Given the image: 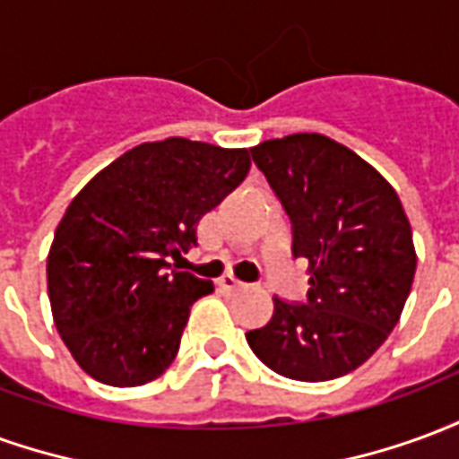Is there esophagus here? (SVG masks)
<instances>
[{
    "label": "esophagus",
    "mask_w": 459,
    "mask_h": 459,
    "mask_svg": "<svg viewBox=\"0 0 459 459\" xmlns=\"http://www.w3.org/2000/svg\"><path fill=\"white\" fill-rule=\"evenodd\" d=\"M219 288L223 290V292H243V290H248V285L236 280L233 275H223V278H219Z\"/></svg>",
    "instance_id": "esophagus-1"
}]
</instances>
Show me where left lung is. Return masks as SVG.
<instances>
[{"label": "left lung", "instance_id": "left-lung-1", "mask_svg": "<svg viewBox=\"0 0 459 459\" xmlns=\"http://www.w3.org/2000/svg\"><path fill=\"white\" fill-rule=\"evenodd\" d=\"M292 223V255L309 260L307 302L273 298L253 354L295 381L354 371L401 319L415 275L413 230L394 186L359 154L317 132L250 150Z\"/></svg>", "mask_w": 459, "mask_h": 459}]
</instances>
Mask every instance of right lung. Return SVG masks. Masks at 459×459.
I'll return each instance as SVG.
<instances>
[{"instance_id": "add662e5", "label": "right lung", "mask_w": 459, "mask_h": 459, "mask_svg": "<svg viewBox=\"0 0 459 459\" xmlns=\"http://www.w3.org/2000/svg\"><path fill=\"white\" fill-rule=\"evenodd\" d=\"M250 169L248 150L169 137L144 142L78 191L48 250V299L78 366L117 388L167 371L191 305L211 280L167 258L196 246V226Z\"/></svg>"}]
</instances>
